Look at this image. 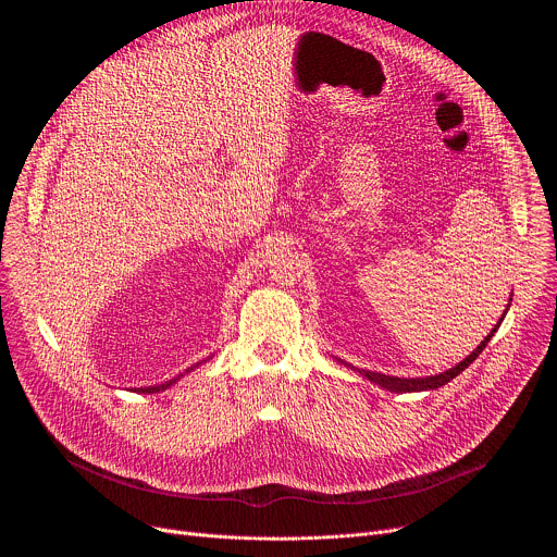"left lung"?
<instances>
[{
    "mask_svg": "<svg viewBox=\"0 0 557 557\" xmlns=\"http://www.w3.org/2000/svg\"><path fill=\"white\" fill-rule=\"evenodd\" d=\"M509 301H511V299H509ZM507 306H509V304H507ZM507 310H509V308H507ZM507 310H505V314H507ZM505 314L500 317V322L505 320ZM500 322L492 329V333L481 342V346L475 348L469 357H465L460 363H456L454 368H449V370H445V372H441V374H434V376H419V379H401V376H387V374L370 372V370H357V372H361L368 381H372V383H376V385H381V387H385V389H389V392H423V389H436V387L449 383L454 376H458L469 363H473V359L485 350V346L490 344V339H492L494 333L498 331ZM342 363H344V361H342Z\"/></svg>",
    "mask_w": 557,
    "mask_h": 557,
    "instance_id": "8db88e82",
    "label": "left lung"
}]
</instances>
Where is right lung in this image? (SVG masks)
<instances>
[{"label":"right lung","mask_w":557,"mask_h":557,"mask_svg":"<svg viewBox=\"0 0 557 557\" xmlns=\"http://www.w3.org/2000/svg\"><path fill=\"white\" fill-rule=\"evenodd\" d=\"M196 366H198V363H196ZM196 366H194V368H196ZM194 368H191V370H194ZM187 372H189V370H187ZM176 379H178V376H176ZM176 379H172V381H165V383H161V385H149V387H140L138 392H143V394H153V392H163V389H168L170 385H174V383H176Z\"/></svg>","instance_id":"1"}]
</instances>
